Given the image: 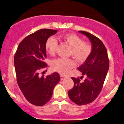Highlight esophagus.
Masks as SVG:
<instances>
[{
	"instance_id": "34e87169",
	"label": "esophagus",
	"mask_w": 124,
	"mask_h": 124,
	"mask_svg": "<svg viewBox=\"0 0 124 124\" xmlns=\"http://www.w3.org/2000/svg\"><path fill=\"white\" fill-rule=\"evenodd\" d=\"M66 79V77H65L63 75H61V80H63Z\"/></svg>"
}]
</instances>
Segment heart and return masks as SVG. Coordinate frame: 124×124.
<instances>
[{
	"label": "heart",
	"instance_id": "b5f03b06",
	"mask_svg": "<svg viewBox=\"0 0 124 124\" xmlns=\"http://www.w3.org/2000/svg\"><path fill=\"white\" fill-rule=\"evenodd\" d=\"M59 39L70 46L69 56H72L77 62L82 63L89 57L93 50L90 42L84 41L82 38L74 33H68L59 36ZM58 47V41L55 38L50 37L45 42V50L51 55L56 53ZM75 66L74 61L71 58H58L51 63L53 70L62 74H66Z\"/></svg>",
	"mask_w": 124,
	"mask_h": 124
}]
</instances>
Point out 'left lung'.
<instances>
[{"label": "left lung", "mask_w": 124, "mask_h": 124, "mask_svg": "<svg viewBox=\"0 0 124 124\" xmlns=\"http://www.w3.org/2000/svg\"><path fill=\"white\" fill-rule=\"evenodd\" d=\"M79 32L90 39L93 50L85 63L78 68L83 76L72 78L74 86L69 90L68 96L73 103L82 106L92 103L99 95L109 69V59L106 46L99 38L86 31ZM83 76L85 79L82 82Z\"/></svg>", "instance_id": "8db88e82"}]
</instances>
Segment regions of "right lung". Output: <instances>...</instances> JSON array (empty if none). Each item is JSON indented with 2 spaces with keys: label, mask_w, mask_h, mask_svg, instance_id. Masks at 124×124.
I'll use <instances>...</instances> for the list:
<instances>
[{
  "label": "right lung",
  "mask_w": 124,
  "mask_h": 124,
  "mask_svg": "<svg viewBox=\"0 0 124 124\" xmlns=\"http://www.w3.org/2000/svg\"><path fill=\"white\" fill-rule=\"evenodd\" d=\"M57 32L51 29L39 30L24 38L14 57L17 82L29 103L42 106L49 101L55 86L60 80L59 73L39 77V71L46 68L45 45L46 39Z\"/></svg>",
  "instance_id": "obj_1"
}]
</instances>
